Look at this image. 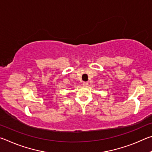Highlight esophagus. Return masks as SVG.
Instances as JSON below:
<instances>
[{
    "instance_id": "34e87169",
    "label": "esophagus",
    "mask_w": 152,
    "mask_h": 152,
    "mask_svg": "<svg viewBox=\"0 0 152 152\" xmlns=\"http://www.w3.org/2000/svg\"><path fill=\"white\" fill-rule=\"evenodd\" d=\"M82 84H83L84 86H87V85L88 84V82H83V83H82Z\"/></svg>"
}]
</instances>
